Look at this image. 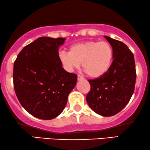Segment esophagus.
Returning a JSON list of instances; mask_svg holds the SVG:
<instances>
[{"instance_id":"34e87169","label":"esophagus","mask_w":150,"mask_h":150,"mask_svg":"<svg viewBox=\"0 0 150 150\" xmlns=\"http://www.w3.org/2000/svg\"><path fill=\"white\" fill-rule=\"evenodd\" d=\"M77 79H78V81H80V80H84V78L82 76H81V75H77Z\"/></svg>"}]
</instances>
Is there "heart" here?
<instances>
[{"label":"heart","instance_id":"b5f03b06","mask_svg":"<svg viewBox=\"0 0 150 150\" xmlns=\"http://www.w3.org/2000/svg\"><path fill=\"white\" fill-rule=\"evenodd\" d=\"M113 51L107 41H86L71 46L69 52L59 53L60 62L68 71L82 68L88 77L98 78L109 71L113 61Z\"/></svg>","mask_w":150,"mask_h":150}]
</instances>
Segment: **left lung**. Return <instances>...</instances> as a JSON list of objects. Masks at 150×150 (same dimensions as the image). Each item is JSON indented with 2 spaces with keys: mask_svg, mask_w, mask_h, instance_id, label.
<instances>
[{
  "mask_svg": "<svg viewBox=\"0 0 150 150\" xmlns=\"http://www.w3.org/2000/svg\"><path fill=\"white\" fill-rule=\"evenodd\" d=\"M112 46L113 60L102 76L88 79L86 95L91 109L102 116H112L127 105L134 93L136 73L133 53L124 43L105 36Z\"/></svg>",
  "mask_w": 150,
  "mask_h": 150,
  "instance_id": "8db88e82",
  "label": "left lung"
}]
</instances>
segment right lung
Wrapping results in <instances>:
<instances>
[{
  "mask_svg": "<svg viewBox=\"0 0 150 150\" xmlns=\"http://www.w3.org/2000/svg\"><path fill=\"white\" fill-rule=\"evenodd\" d=\"M66 39L41 37L25 46L14 63L13 81L18 101L37 118L51 120L61 113L77 80L62 67L59 47Z\"/></svg>",
  "mask_w": 150,
  "mask_h": 150,
  "instance_id": "right-lung-1",
  "label": "right lung"
}]
</instances>
